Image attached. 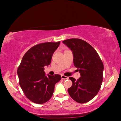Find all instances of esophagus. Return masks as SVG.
I'll use <instances>...</instances> for the list:
<instances>
[{
    "mask_svg": "<svg viewBox=\"0 0 121 121\" xmlns=\"http://www.w3.org/2000/svg\"><path fill=\"white\" fill-rule=\"evenodd\" d=\"M61 78L63 79H68V77L67 76H65V75H61Z\"/></svg>",
    "mask_w": 121,
    "mask_h": 121,
    "instance_id": "34e87169",
    "label": "esophagus"
}]
</instances>
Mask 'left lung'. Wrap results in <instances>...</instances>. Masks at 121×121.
<instances>
[{"instance_id": "left-lung-1", "label": "left lung", "mask_w": 121, "mask_h": 121, "mask_svg": "<svg viewBox=\"0 0 121 121\" xmlns=\"http://www.w3.org/2000/svg\"><path fill=\"white\" fill-rule=\"evenodd\" d=\"M63 43L72 51L73 62L81 77H69L72 86L69 95L78 103L89 102L97 95L103 80L104 65L99 54L91 45L78 38L68 39Z\"/></svg>"}]
</instances>
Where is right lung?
I'll use <instances>...</instances> for the list:
<instances>
[{"label":"right lung","mask_w":121,"mask_h":121,"mask_svg":"<svg viewBox=\"0 0 121 121\" xmlns=\"http://www.w3.org/2000/svg\"><path fill=\"white\" fill-rule=\"evenodd\" d=\"M60 42L37 44L26 52L18 67L19 84L26 97L37 104H43L51 99L54 86L60 81V75L46 76L44 67L50 65L53 53Z\"/></svg>","instance_id":"right-lung-1"}]
</instances>
